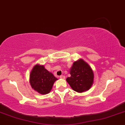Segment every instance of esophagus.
<instances>
[{"label":"esophagus","instance_id":"34e87169","mask_svg":"<svg viewBox=\"0 0 125 125\" xmlns=\"http://www.w3.org/2000/svg\"><path fill=\"white\" fill-rule=\"evenodd\" d=\"M59 78L61 79H64L65 78V76H64V75H61V76L59 77Z\"/></svg>","mask_w":125,"mask_h":125}]
</instances>
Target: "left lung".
<instances>
[{
	"mask_svg": "<svg viewBox=\"0 0 125 125\" xmlns=\"http://www.w3.org/2000/svg\"><path fill=\"white\" fill-rule=\"evenodd\" d=\"M71 76L66 81L74 91L81 93L89 90L94 83V74L91 66L82 59L74 62L70 69Z\"/></svg>",
	"mask_w": 125,
	"mask_h": 125,
	"instance_id": "8db88e82",
	"label": "left lung"
}]
</instances>
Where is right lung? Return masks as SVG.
I'll return each instance as SVG.
<instances>
[{
	"label": "right lung",
	"mask_w": 125,
	"mask_h": 125,
	"mask_svg": "<svg viewBox=\"0 0 125 125\" xmlns=\"http://www.w3.org/2000/svg\"><path fill=\"white\" fill-rule=\"evenodd\" d=\"M57 80L43 65L38 64L34 66L30 74L29 82L31 88L42 94H48Z\"/></svg>",
	"instance_id": "add662e5"
}]
</instances>
